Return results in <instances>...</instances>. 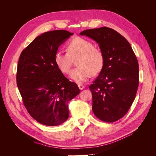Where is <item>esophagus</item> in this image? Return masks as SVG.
Masks as SVG:
<instances>
[{"label": "esophagus", "mask_w": 156, "mask_h": 156, "mask_svg": "<svg viewBox=\"0 0 156 156\" xmlns=\"http://www.w3.org/2000/svg\"><path fill=\"white\" fill-rule=\"evenodd\" d=\"M78 87L79 88L80 90H83V89L84 88V87L81 84H78Z\"/></svg>", "instance_id": "obj_1"}]
</instances>
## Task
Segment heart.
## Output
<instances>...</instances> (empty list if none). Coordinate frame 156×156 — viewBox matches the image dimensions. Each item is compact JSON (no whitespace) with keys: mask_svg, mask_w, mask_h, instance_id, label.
<instances>
[{"mask_svg":"<svg viewBox=\"0 0 156 156\" xmlns=\"http://www.w3.org/2000/svg\"><path fill=\"white\" fill-rule=\"evenodd\" d=\"M67 52L58 51L55 55V62L61 72L67 74L72 65L73 58L79 56L78 67L70 73L69 77L77 83L85 82L102 70L105 63L103 51L94 47L92 42L81 37H75L67 45Z\"/></svg>","mask_w":156,"mask_h":156,"instance_id":"heart-1","label":"heart"}]
</instances>
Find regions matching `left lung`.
<instances>
[{"label":"left lung","mask_w":156,"mask_h":156,"mask_svg":"<svg viewBox=\"0 0 156 156\" xmlns=\"http://www.w3.org/2000/svg\"><path fill=\"white\" fill-rule=\"evenodd\" d=\"M99 44L105 57L102 70L89 87L92 111L100 120L114 122L123 117L133 103L139 86V64L124 36L108 27L80 33Z\"/></svg>","instance_id":"1"}]
</instances>
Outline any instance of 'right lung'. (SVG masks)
<instances>
[{"label": "right lung", "instance_id": "1", "mask_svg": "<svg viewBox=\"0 0 156 156\" xmlns=\"http://www.w3.org/2000/svg\"><path fill=\"white\" fill-rule=\"evenodd\" d=\"M73 34L67 30L47 32L22 51L17 69V85L30 116L39 123L56 126L69 117L68 104L80 90L55 62L59 47Z\"/></svg>", "mask_w": 156, "mask_h": 156}]
</instances>
